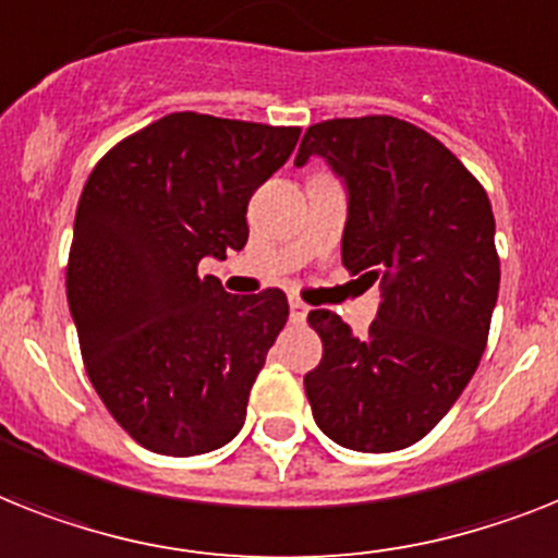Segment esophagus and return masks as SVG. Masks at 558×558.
Instances as JSON below:
<instances>
[{
	"label": "esophagus",
	"instance_id": "1",
	"mask_svg": "<svg viewBox=\"0 0 558 558\" xmlns=\"http://www.w3.org/2000/svg\"><path fill=\"white\" fill-rule=\"evenodd\" d=\"M307 311H311V307H307L302 299H290V322H293V325H302V322L307 319Z\"/></svg>",
	"mask_w": 558,
	"mask_h": 558
}]
</instances>
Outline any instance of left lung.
Returning <instances> with one entry per match:
<instances>
[{"label": "left lung", "mask_w": 558, "mask_h": 558, "mask_svg": "<svg viewBox=\"0 0 558 558\" xmlns=\"http://www.w3.org/2000/svg\"><path fill=\"white\" fill-rule=\"evenodd\" d=\"M325 156L351 205L342 265L381 282L365 336L311 311L322 362L305 393L322 434L362 453L416 445L468 388L499 296L494 207L436 136L396 117L311 124L296 165Z\"/></svg>", "instance_id": "obj_1"}]
</instances>
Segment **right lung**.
Returning <instances> with one entry per match:
<instances>
[{"label": "right lung", "mask_w": 558, "mask_h": 558, "mask_svg": "<svg viewBox=\"0 0 558 558\" xmlns=\"http://www.w3.org/2000/svg\"><path fill=\"white\" fill-rule=\"evenodd\" d=\"M299 133L168 113L110 147L82 187L68 305L87 379L142 448L199 456L245 425L288 296H230L199 262L245 247L247 202Z\"/></svg>", "instance_id": "1"}]
</instances>
